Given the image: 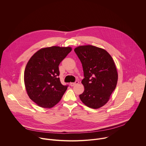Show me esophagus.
<instances>
[{"label": "esophagus", "instance_id": "1", "mask_svg": "<svg viewBox=\"0 0 146 146\" xmlns=\"http://www.w3.org/2000/svg\"><path fill=\"white\" fill-rule=\"evenodd\" d=\"M78 84V81H76L75 82H70V85L71 86H75V85H76V84Z\"/></svg>", "mask_w": 146, "mask_h": 146}]
</instances>
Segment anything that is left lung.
Here are the masks:
<instances>
[{
	"instance_id": "left-lung-1",
	"label": "left lung",
	"mask_w": 146,
	"mask_h": 146,
	"mask_svg": "<svg viewBox=\"0 0 146 146\" xmlns=\"http://www.w3.org/2000/svg\"><path fill=\"white\" fill-rule=\"evenodd\" d=\"M84 72L81 83L84 91L79 95L81 102L92 109H99L108 103L118 81L117 70L111 56L103 48L91 45L74 48Z\"/></svg>"
}]
</instances>
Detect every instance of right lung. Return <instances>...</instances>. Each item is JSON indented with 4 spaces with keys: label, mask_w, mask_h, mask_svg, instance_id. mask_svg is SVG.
<instances>
[{
    "label": "right lung",
    "mask_w": 146,
    "mask_h": 146,
    "mask_svg": "<svg viewBox=\"0 0 146 146\" xmlns=\"http://www.w3.org/2000/svg\"><path fill=\"white\" fill-rule=\"evenodd\" d=\"M72 50L70 47L42 48L29 59L24 83L29 98L43 108L50 109L60 100L68 86L60 81L59 65Z\"/></svg>",
    "instance_id": "obj_1"
}]
</instances>
